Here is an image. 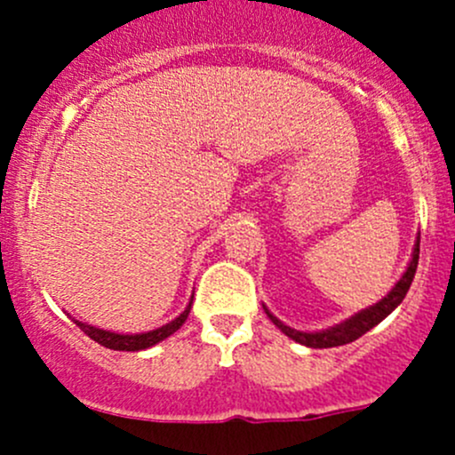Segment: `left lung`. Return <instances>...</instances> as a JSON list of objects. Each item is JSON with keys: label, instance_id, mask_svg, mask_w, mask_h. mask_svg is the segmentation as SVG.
I'll list each match as a JSON object with an SVG mask.
<instances>
[{"label": "left lung", "instance_id": "1", "mask_svg": "<svg viewBox=\"0 0 455 455\" xmlns=\"http://www.w3.org/2000/svg\"><path fill=\"white\" fill-rule=\"evenodd\" d=\"M419 253H420V237L416 240V244H414V253H411L410 266H407V270L403 273V277L396 282V286L387 292V297H383L379 304L361 310V313L350 316V319H346L343 323L332 325V328H328V330H319V332H301V330H295V328H291V325L282 323L277 316L270 315L266 308L264 310H266V315H268V319L273 321V323L277 325V328L282 330L286 337H291L292 341L301 343V346H308V347L346 346V343H352V341H356L359 337H363V334L368 332V330L374 328V325H379L385 316L392 313V310L396 308L403 299H405L407 291H410L411 282H414L416 268H419Z\"/></svg>", "mask_w": 455, "mask_h": 455}]
</instances>
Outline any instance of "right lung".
I'll return each mask as SVG.
<instances>
[{
	"label": "right lung",
	"instance_id": "right-lung-1",
	"mask_svg": "<svg viewBox=\"0 0 455 455\" xmlns=\"http://www.w3.org/2000/svg\"><path fill=\"white\" fill-rule=\"evenodd\" d=\"M191 301H194V297H191ZM191 301H189V306H187V308H185V313L178 315L176 319L169 321L167 325H163V328L149 330V332H140V334H118V332H109V330L94 328V325H87V323H84V321H76V319H75V323L79 325L81 330H84L87 337L94 339V341L100 343V346L109 347V350L139 352V350H147V347L156 346V343L164 341V339H167V337H172V334L176 332V330L180 328L182 323H185L187 316H189Z\"/></svg>",
	"mask_w": 455,
	"mask_h": 455
}]
</instances>
